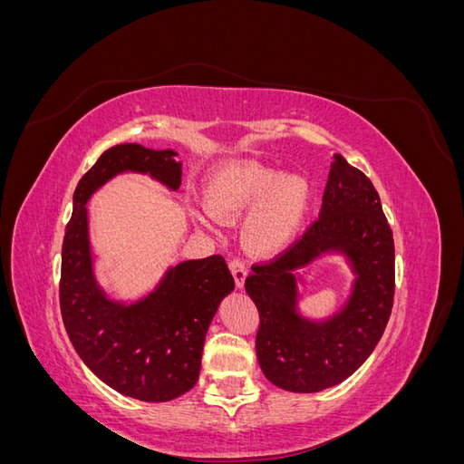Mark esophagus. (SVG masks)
<instances>
[{
    "label": "esophagus",
    "mask_w": 464,
    "mask_h": 464,
    "mask_svg": "<svg viewBox=\"0 0 464 464\" xmlns=\"http://www.w3.org/2000/svg\"><path fill=\"white\" fill-rule=\"evenodd\" d=\"M230 273L234 276V283H236V288H244V280H246V275H247V269L244 261L240 259H232L230 261Z\"/></svg>",
    "instance_id": "34e87169"
}]
</instances>
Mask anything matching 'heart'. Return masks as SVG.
<instances>
[{"label":"heart","instance_id":"heart-1","mask_svg":"<svg viewBox=\"0 0 464 464\" xmlns=\"http://www.w3.org/2000/svg\"><path fill=\"white\" fill-rule=\"evenodd\" d=\"M205 208L195 210L203 227L236 222L247 215L242 240L254 256L273 257L298 236L310 208V184L296 174H285L259 160H228L208 174Z\"/></svg>","mask_w":464,"mask_h":464}]
</instances>
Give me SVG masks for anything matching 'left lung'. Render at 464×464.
Here are the masks:
<instances>
[{
    "instance_id": "left-lung-1",
    "label": "left lung",
    "mask_w": 464,
    "mask_h": 464,
    "mask_svg": "<svg viewBox=\"0 0 464 464\" xmlns=\"http://www.w3.org/2000/svg\"><path fill=\"white\" fill-rule=\"evenodd\" d=\"M341 255L353 273L347 300L327 318L299 310L303 269ZM246 292L259 312L263 375L292 392H317L353 375L382 339L395 294L392 232L372 181L334 154L319 218L285 256L251 266Z\"/></svg>"
}]
</instances>
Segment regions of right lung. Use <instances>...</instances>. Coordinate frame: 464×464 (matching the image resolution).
<instances>
[{"label": "right lung", "instance_id": "obj_1", "mask_svg": "<svg viewBox=\"0 0 464 464\" xmlns=\"http://www.w3.org/2000/svg\"><path fill=\"white\" fill-rule=\"evenodd\" d=\"M176 157L172 149L139 143L104 150L75 188L62 247L60 307L69 341L101 382L145 402L172 401L198 382L205 334L234 278L227 261L210 256L168 266L141 298H111L96 280L87 203L110 179L130 172L178 191Z\"/></svg>", "mask_w": 464, "mask_h": 464}]
</instances>
